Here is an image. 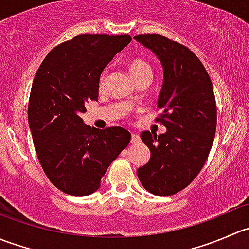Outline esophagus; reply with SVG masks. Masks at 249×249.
Segmentation results:
<instances>
[{
  "label": "esophagus",
  "instance_id": "34e87169",
  "mask_svg": "<svg viewBox=\"0 0 249 249\" xmlns=\"http://www.w3.org/2000/svg\"><path fill=\"white\" fill-rule=\"evenodd\" d=\"M140 142V136L137 134H135V132H132L131 134V143H137Z\"/></svg>",
  "mask_w": 249,
  "mask_h": 249
}]
</instances>
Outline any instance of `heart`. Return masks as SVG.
Listing matches in <instances>:
<instances>
[{"label":"heart","mask_w":249,"mask_h":249,"mask_svg":"<svg viewBox=\"0 0 249 249\" xmlns=\"http://www.w3.org/2000/svg\"><path fill=\"white\" fill-rule=\"evenodd\" d=\"M129 70L131 76L135 78L136 80L142 79V78H152V73H153V69L150 66L149 62L144 59H134L129 64ZM107 72L104 71L100 76L99 83L100 85L104 84L105 79H106Z\"/></svg>","instance_id":"heart-1"}]
</instances>
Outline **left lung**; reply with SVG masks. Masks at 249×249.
<instances>
[{
    "instance_id": "8db88e82",
    "label": "left lung",
    "mask_w": 249,
    "mask_h": 249,
    "mask_svg": "<svg viewBox=\"0 0 249 249\" xmlns=\"http://www.w3.org/2000/svg\"><path fill=\"white\" fill-rule=\"evenodd\" d=\"M160 60L164 80L157 118L165 134L143 131L149 161L137 170L145 190L159 196L180 192L194 180L207 160L217 127L213 85L199 57L183 44L158 34L134 37Z\"/></svg>"
}]
</instances>
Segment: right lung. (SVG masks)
<instances>
[{
    "mask_svg": "<svg viewBox=\"0 0 249 249\" xmlns=\"http://www.w3.org/2000/svg\"><path fill=\"white\" fill-rule=\"evenodd\" d=\"M130 42L129 35H78L50 50L35 76L27 110L35 149L50 182L66 194L96 192L130 143L124 127L95 129L80 118L85 104L99 99L104 69Z\"/></svg>",
    "mask_w": 249,
    "mask_h": 249,
    "instance_id": "obj_1",
    "label": "right lung"
}]
</instances>
